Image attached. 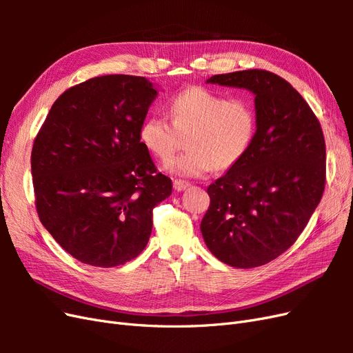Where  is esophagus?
<instances>
[{"mask_svg": "<svg viewBox=\"0 0 353 353\" xmlns=\"http://www.w3.org/2000/svg\"><path fill=\"white\" fill-rule=\"evenodd\" d=\"M188 187H190L188 181H184V179H175V181H174V188H175L176 191H183V190H185V188H188Z\"/></svg>", "mask_w": 353, "mask_h": 353, "instance_id": "esophagus-1", "label": "esophagus"}]
</instances>
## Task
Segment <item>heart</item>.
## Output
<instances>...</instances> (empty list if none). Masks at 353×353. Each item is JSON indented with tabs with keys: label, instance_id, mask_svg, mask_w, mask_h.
<instances>
[{
	"label": "heart",
	"instance_id": "b5f03b06",
	"mask_svg": "<svg viewBox=\"0 0 353 353\" xmlns=\"http://www.w3.org/2000/svg\"><path fill=\"white\" fill-rule=\"evenodd\" d=\"M170 121L148 116L140 141L154 157L168 162L186 140L189 152L166 165L169 172L200 176L213 168L227 170L248 154L256 134V113L249 100L227 99L200 85L184 88L168 104Z\"/></svg>",
	"mask_w": 353,
	"mask_h": 353
}]
</instances>
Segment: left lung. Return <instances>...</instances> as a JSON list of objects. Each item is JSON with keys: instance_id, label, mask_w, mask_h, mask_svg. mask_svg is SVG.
Here are the masks:
<instances>
[{"instance_id": "left-lung-1", "label": "left lung", "mask_w": 353, "mask_h": 353, "mask_svg": "<svg viewBox=\"0 0 353 353\" xmlns=\"http://www.w3.org/2000/svg\"><path fill=\"white\" fill-rule=\"evenodd\" d=\"M210 83L252 91L256 134L250 150L208 187L200 230L209 250L236 268H254L290 249L325 188L321 123L290 82L270 70L215 74Z\"/></svg>"}]
</instances>
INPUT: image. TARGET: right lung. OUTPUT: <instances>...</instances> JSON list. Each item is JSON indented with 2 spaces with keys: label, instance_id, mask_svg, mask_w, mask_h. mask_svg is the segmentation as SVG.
Masks as SVG:
<instances>
[{
  "label": "right lung",
  "instance_id": "right-lung-1",
  "mask_svg": "<svg viewBox=\"0 0 353 353\" xmlns=\"http://www.w3.org/2000/svg\"><path fill=\"white\" fill-rule=\"evenodd\" d=\"M157 91L144 77L104 74L52 104L30 154L39 221L74 259L123 265L150 239L153 209L172 193L140 141Z\"/></svg>",
  "mask_w": 353,
  "mask_h": 353
}]
</instances>
